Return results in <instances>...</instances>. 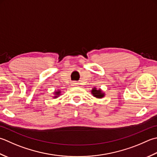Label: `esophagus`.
I'll return each mask as SVG.
<instances>
[{
	"mask_svg": "<svg viewBox=\"0 0 157 157\" xmlns=\"http://www.w3.org/2000/svg\"><path fill=\"white\" fill-rule=\"evenodd\" d=\"M78 85V83H77L76 82H73L72 83V86H77Z\"/></svg>",
	"mask_w": 157,
	"mask_h": 157,
	"instance_id": "1",
	"label": "esophagus"
}]
</instances>
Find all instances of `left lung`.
Instances as JSON below:
<instances>
[{
    "instance_id": "left-lung-1",
    "label": "left lung",
    "mask_w": 157,
    "mask_h": 157,
    "mask_svg": "<svg viewBox=\"0 0 157 157\" xmlns=\"http://www.w3.org/2000/svg\"><path fill=\"white\" fill-rule=\"evenodd\" d=\"M91 93H92V94H93L94 97H97V98H99V99H101V98H102V97H104V93H103L102 92H101V89L97 90L96 88H94L93 90H91Z\"/></svg>"
}]
</instances>
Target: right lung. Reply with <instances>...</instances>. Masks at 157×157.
<instances>
[{"mask_svg":"<svg viewBox=\"0 0 157 157\" xmlns=\"http://www.w3.org/2000/svg\"><path fill=\"white\" fill-rule=\"evenodd\" d=\"M60 91H57V92H55V94H56V96H54V98H56V97H58V96H59V94H60Z\"/></svg>","mask_w":157,"mask_h":157,"instance_id":"1","label":"right lung"}]
</instances>
